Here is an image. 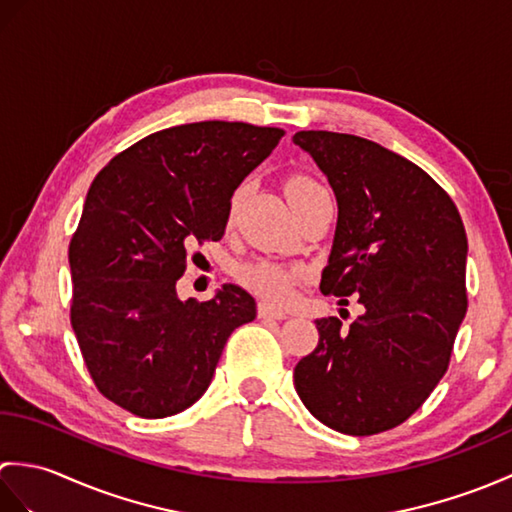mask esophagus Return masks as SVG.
I'll use <instances>...</instances> for the list:
<instances>
[{
  "label": "esophagus",
  "mask_w": 512,
  "mask_h": 512,
  "mask_svg": "<svg viewBox=\"0 0 512 512\" xmlns=\"http://www.w3.org/2000/svg\"><path fill=\"white\" fill-rule=\"evenodd\" d=\"M257 317L259 319H277V321H281V319H286L288 314L284 310L273 308V306H270V303H259V306H257Z\"/></svg>",
  "instance_id": "obj_1"
}]
</instances>
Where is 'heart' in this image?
Listing matches in <instances>:
<instances>
[{
  "instance_id": "b5f03b06",
  "label": "heart",
  "mask_w": 512,
  "mask_h": 512,
  "mask_svg": "<svg viewBox=\"0 0 512 512\" xmlns=\"http://www.w3.org/2000/svg\"><path fill=\"white\" fill-rule=\"evenodd\" d=\"M317 189H323L319 182H314L310 176H290L286 182V195L288 200L301 198V195L312 193ZM244 189H239L233 195L231 211H235L237 202L242 200ZM303 279V268L299 266H281L277 262H270V259H250V262L242 264L237 268V281L244 288L253 290L255 295L262 299L275 303V306H284L295 295V286Z\"/></svg>"
}]
</instances>
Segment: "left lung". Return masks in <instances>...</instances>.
I'll return each instance as SVG.
<instances>
[{"label":"left lung","instance_id":"left-lung-1","mask_svg":"<svg viewBox=\"0 0 512 512\" xmlns=\"http://www.w3.org/2000/svg\"><path fill=\"white\" fill-rule=\"evenodd\" d=\"M292 140L339 202L321 292L365 308L350 328L317 321L319 345L297 363L295 389L330 429L374 436L405 422L449 369L469 308L466 231L451 195L394 151L336 132Z\"/></svg>","mask_w":512,"mask_h":512}]
</instances>
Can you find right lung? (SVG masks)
Returning <instances> with one entry per match:
<instances>
[{
    "label": "right lung",
    "instance_id": "1",
    "mask_svg": "<svg viewBox=\"0 0 512 512\" xmlns=\"http://www.w3.org/2000/svg\"><path fill=\"white\" fill-rule=\"evenodd\" d=\"M284 129L202 121L160 129L94 178L70 239V321L96 389L140 418L191 407L255 299L226 286L180 301L193 244L222 239L231 198Z\"/></svg>",
    "mask_w": 512,
    "mask_h": 512
}]
</instances>
